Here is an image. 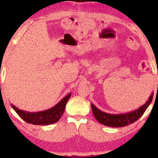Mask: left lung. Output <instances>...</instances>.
Segmentation results:
<instances>
[{
  "label": "left lung",
  "instance_id": "1",
  "mask_svg": "<svg viewBox=\"0 0 158 158\" xmlns=\"http://www.w3.org/2000/svg\"><path fill=\"white\" fill-rule=\"evenodd\" d=\"M152 98L153 94L151 95L145 104L142 106L135 111L125 114H110L104 113L97 109L94 104H91L93 114H94L95 118L98 120V122L105 126L111 127H124L128 124H132L143 115L144 111H146L149 105L152 102Z\"/></svg>",
  "mask_w": 158,
  "mask_h": 158
}]
</instances>
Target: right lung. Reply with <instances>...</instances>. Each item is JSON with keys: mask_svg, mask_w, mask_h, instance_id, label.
Here are the masks:
<instances>
[{"mask_svg": "<svg viewBox=\"0 0 158 158\" xmlns=\"http://www.w3.org/2000/svg\"><path fill=\"white\" fill-rule=\"evenodd\" d=\"M70 94H68L53 108L44 111L29 113L19 109L14 105H11V107L22 119L29 124L34 125H49L57 122L60 120L62 114L64 113L66 103L70 97Z\"/></svg>", "mask_w": 158, "mask_h": 158, "instance_id": "add662e5", "label": "right lung"}]
</instances>
